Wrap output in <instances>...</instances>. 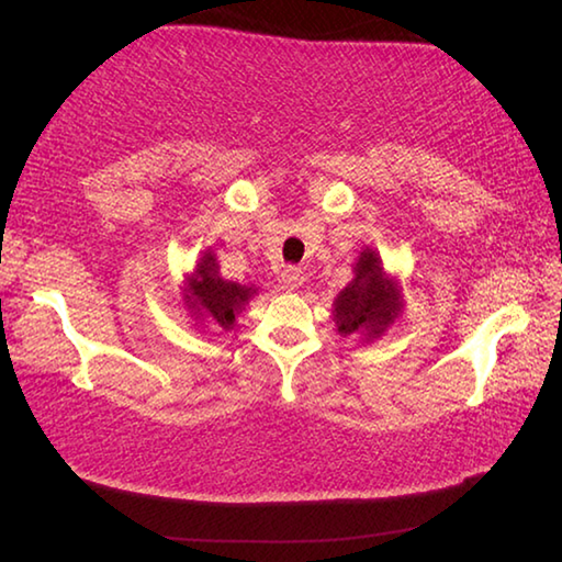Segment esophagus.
Here are the masks:
<instances>
[{
  "label": "esophagus",
  "instance_id": "1",
  "mask_svg": "<svg viewBox=\"0 0 562 562\" xmlns=\"http://www.w3.org/2000/svg\"><path fill=\"white\" fill-rule=\"evenodd\" d=\"M302 282H304V274H302L300 268H294V265H290V268L282 270V284H284V288H288V290L302 288Z\"/></svg>",
  "mask_w": 562,
  "mask_h": 562
}]
</instances>
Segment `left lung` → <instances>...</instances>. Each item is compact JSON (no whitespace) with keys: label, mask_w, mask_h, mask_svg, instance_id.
Masks as SVG:
<instances>
[{"label":"left lung","mask_w":562,"mask_h":562,"mask_svg":"<svg viewBox=\"0 0 562 562\" xmlns=\"http://www.w3.org/2000/svg\"><path fill=\"white\" fill-rule=\"evenodd\" d=\"M357 278L335 300V317L339 335L367 331L369 337L382 335L398 312V297L392 280L384 278L382 262L372 250L361 252Z\"/></svg>","instance_id":"1"}]
</instances>
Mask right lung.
I'll return each instance as SVG.
<instances>
[{"instance_id": "add662e5", "label": "right lung", "mask_w": 562, "mask_h": 562, "mask_svg": "<svg viewBox=\"0 0 562 562\" xmlns=\"http://www.w3.org/2000/svg\"><path fill=\"white\" fill-rule=\"evenodd\" d=\"M252 288H243L237 282L217 278V262L213 255H205L198 265L193 307H198L201 315L213 317L223 329H231L235 325V312L243 310V304L252 297Z\"/></svg>"}]
</instances>
